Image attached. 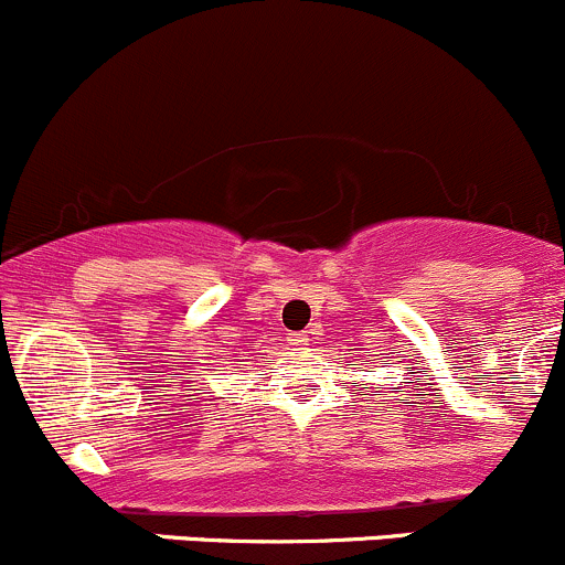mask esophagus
I'll return each instance as SVG.
<instances>
[{
    "mask_svg": "<svg viewBox=\"0 0 565 565\" xmlns=\"http://www.w3.org/2000/svg\"><path fill=\"white\" fill-rule=\"evenodd\" d=\"M289 344L306 347V344H309V333H306V330H303V333H289Z\"/></svg>",
    "mask_w": 565,
    "mask_h": 565,
    "instance_id": "obj_1",
    "label": "esophagus"
}]
</instances>
